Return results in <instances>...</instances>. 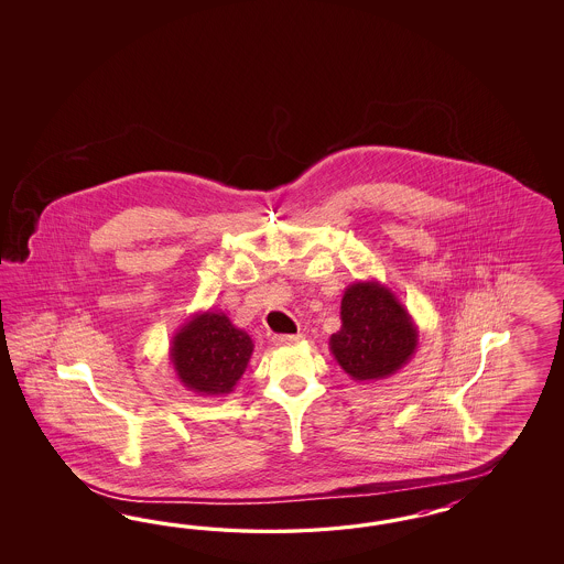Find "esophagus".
<instances>
[{
	"instance_id": "34e87169",
	"label": "esophagus",
	"mask_w": 564,
	"mask_h": 564,
	"mask_svg": "<svg viewBox=\"0 0 564 564\" xmlns=\"http://www.w3.org/2000/svg\"><path fill=\"white\" fill-rule=\"evenodd\" d=\"M302 341V335H274V345H291V343Z\"/></svg>"
}]
</instances>
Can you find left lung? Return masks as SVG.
Returning a JSON list of instances; mask_svg holds the SVG:
<instances>
[{
  "mask_svg": "<svg viewBox=\"0 0 564 564\" xmlns=\"http://www.w3.org/2000/svg\"><path fill=\"white\" fill-rule=\"evenodd\" d=\"M417 326L387 285L351 283L341 300V328L328 347L337 364L358 382L382 380L401 370L417 349Z\"/></svg>",
  "mask_w": 564,
  "mask_h": 564,
  "instance_id": "8db88e82",
  "label": "left lung"
}]
</instances>
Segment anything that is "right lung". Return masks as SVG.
Here are the masks:
<instances>
[{
    "label": "right lung",
    "instance_id": "right-lung-1",
    "mask_svg": "<svg viewBox=\"0 0 564 564\" xmlns=\"http://www.w3.org/2000/svg\"><path fill=\"white\" fill-rule=\"evenodd\" d=\"M254 343L225 312H196L173 335L170 359L180 382L205 397L229 394L246 372Z\"/></svg>",
    "mask_w": 564,
    "mask_h": 564
}]
</instances>
